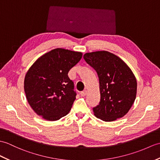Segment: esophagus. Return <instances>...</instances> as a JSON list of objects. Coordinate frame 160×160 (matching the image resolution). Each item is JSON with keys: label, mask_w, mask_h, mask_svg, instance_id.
<instances>
[{"label": "esophagus", "mask_w": 160, "mask_h": 160, "mask_svg": "<svg viewBox=\"0 0 160 160\" xmlns=\"http://www.w3.org/2000/svg\"><path fill=\"white\" fill-rule=\"evenodd\" d=\"M87 94V90H84V91L80 92V95L82 96V97H84V96L86 95Z\"/></svg>", "instance_id": "esophagus-1"}]
</instances>
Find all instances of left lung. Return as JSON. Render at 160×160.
Returning <instances> with one entry per match:
<instances>
[{
	"mask_svg": "<svg viewBox=\"0 0 160 160\" xmlns=\"http://www.w3.org/2000/svg\"><path fill=\"white\" fill-rule=\"evenodd\" d=\"M84 58L98 73L100 102L93 108L95 116L103 121L124 117L135 101L137 82L128 65L108 51L86 53Z\"/></svg>",
	"mask_w": 160,
	"mask_h": 160,
	"instance_id": "1",
	"label": "left lung"
}]
</instances>
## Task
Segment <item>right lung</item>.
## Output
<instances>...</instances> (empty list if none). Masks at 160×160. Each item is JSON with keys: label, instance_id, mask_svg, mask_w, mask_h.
<instances>
[{"label": "right lung", "instance_id": "add662e5", "mask_svg": "<svg viewBox=\"0 0 160 160\" xmlns=\"http://www.w3.org/2000/svg\"><path fill=\"white\" fill-rule=\"evenodd\" d=\"M82 53L56 48L39 57L24 78V92L32 109L48 121H57L71 110L76 93L68 72Z\"/></svg>", "mask_w": 160, "mask_h": 160}]
</instances>
